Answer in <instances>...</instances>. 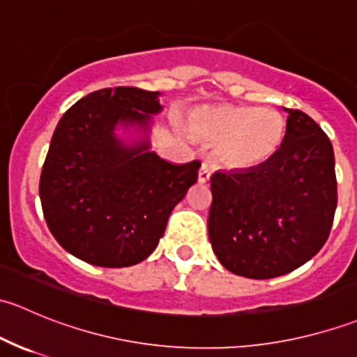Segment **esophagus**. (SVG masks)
<instances>
[{
	"instance_id": "esophagus-1",
	"label": "esophagus",
	"mask_w": 357,
	"mask_h": 357,
	"mask_svg": "<svg viewBox=\"0 0 357 357\" xmlns=\"http://www.w3.org/2000/svg\"><path fill=\"white\" fill-rule=\"evenodd\" d=\"M208 179H211V167H208L207 162H204L200 167V171H199V183L204 185V183H207Z\"/></svg>"
}]
</instances>
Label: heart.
Listing matches in <instances>:
<instances>
[{
    "label": "heart",
    "instance_id": "b5f03b06",
    "mask_svg": "<svg viewBox=\"0 0 357 357\" xmlns=\"http://www.w3.org/2000/svg\"><path fill=\"white\" fill-rule=\"evenodd\" d=\"M197 132L221 143V158L228 167L257 169L271 160L285 138V121L276 110L221 105L205 109Z\"/></svg>",
    "mask_w": 357,
    "mask_h": 357
}]
</instances>
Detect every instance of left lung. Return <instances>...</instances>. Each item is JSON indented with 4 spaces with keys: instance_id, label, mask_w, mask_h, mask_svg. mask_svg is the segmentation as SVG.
Wrapping results in <instances>:
<instances>
[{
    "instance_id": "obj_1",
    "label": "left lung",
    "mask_w": 357,
    "mask_h": 357,
    "mask_svg": "<svg viewBox=\"0 0 357 357\" xmlns=\"http://www.w3.org/2000/svg\"><path fill=\"white\" fill-rule=\"evenodd\" d=\"M289 114L276 155L211 178L208 240L228 271L254 280L287 275L328 240L337 208L333 146L307 114Z\"/></svg>"
}]
</instances>
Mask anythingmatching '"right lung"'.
<instances>
[{
	"label": "right lung",
	"mask_w": 357,
	"mask_h": 357,
	"mask_svg": "<svg viewBox=\"0 0 357 357\" xmlns=\"http://www.w3.org/2000/svg\"><path fill=\"white\" fill-rule=\"evenodd\" d=\"M158 91L117 86L93 91L60 119L39 179L43 214L67 252L102 268L145 261L172 208L199 178L200 162L176 165L149 139L122 145L117 124L146 131L162 110Z\"/></svg>",
	"instance_id": "1"
}]
</instances>
